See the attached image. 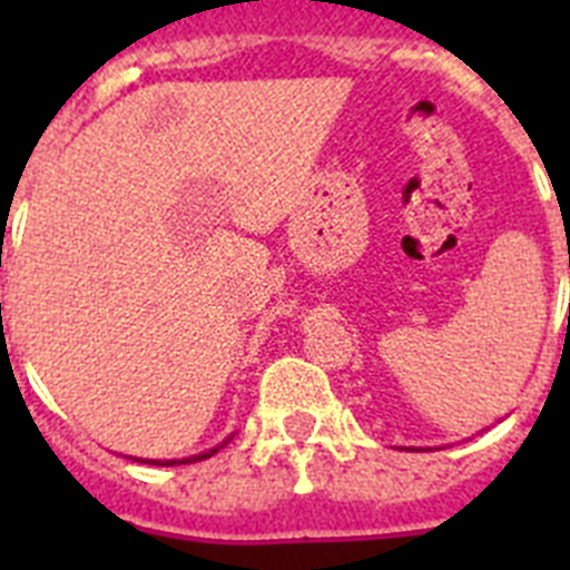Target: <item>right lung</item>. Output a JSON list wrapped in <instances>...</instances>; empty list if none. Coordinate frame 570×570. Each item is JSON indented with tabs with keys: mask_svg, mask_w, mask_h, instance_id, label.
<instances>
[{
	"mask_svg": "<svg viewBox=\"0 0 570 570\" xmlns=\"http://www.w3.org/2000/svg\"><path fill=\"white\" fill-rule=\"evenodd\" d=\"M234 440V436H228V440L223 442V445H228V442ZM223 445H216L210 448V451H203V454H196V456H188V460H136V462H148V465H188V462H199V460H208V456H214L216 451Z\"/></svg>",
	"mask_w": 570,
	"mask_h": 570,
	"instance_id": "obj_1",
	"label": "right lung"
}]
</instances>
